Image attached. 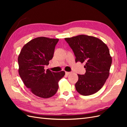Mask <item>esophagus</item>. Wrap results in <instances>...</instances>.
I'll list each match as a JSON object with an SVG mask.
<instances>
[{"label":"esophagus","mask_w":127,"mask_h":127,"mask_svg":"<svg viewBox=\"0 0 127 127\" xmlns=\"http://www.w3.org/2000/svg\"><path fill=\"white\" fill-rule=\"evenodd\" d=\"M71 73V72H68V71H66V75H68L70 74Z\"/></svg>","instance_id":"obj_1"}]
</instances>
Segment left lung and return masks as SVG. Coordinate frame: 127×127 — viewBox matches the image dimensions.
<instances>
[{
	"label": "left lung",
	"mask_w": 127,
	"mask_h": 127,
	"mask_svg": "<svg viewBox=\"0 0 127 127\" xmlns=\"http://www.w3.org/2000/svg\"><path fill=\"white\" fill-rule=\"evenodd\" d=\"M64 39L74 52L76 62L86 63L85 74H78L76 91L84 96L96 93L109 76L112 57L108 47L98 38L84 34Z\"/></svg>",
	"instance_id": "obj_1"
}]
</instances>
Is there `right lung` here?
Wrapping results in <instances>:
<instances>
[{
    "mask_svg": "<svg viewBox=\"0 0 127 127\" xmlns=\"http://www.w3.org/2000/svg\"><path fill=\"white\" fill-rule=\"evenodd\" d=\"M58 39L38 37L31 40L22 48L18 57V73L24 85L32 93L47 98L58 90V82L65 75L64 71L55 72L45 65L51 60Z\"/></svg>",
    "mask_w": 127,
    "mask_h": 127,
    "instance_id": "1",
    "label": "right lung"
}]
</instances>
